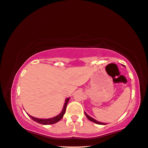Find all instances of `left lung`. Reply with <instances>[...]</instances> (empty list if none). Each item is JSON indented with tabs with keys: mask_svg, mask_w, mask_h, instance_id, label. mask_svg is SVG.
I'll return each instance as SVG.
<instances>
[{
	"mask_svg": "<svg viewBox=\"0 0 148 148\" xmlns=\"http://www.w3.org/2000/svg\"><path fill=\"white\" fill-rule=\"evenodd\" d=\"M84 113H85V115H86V116L87 117V118H88V120H89L92 121V122H94V123H97V124H100V125H105V123H102V122H98V121H97V120H94V118H91V117L88 116V114H87L86 113V112H84Z\"/></svg>",
	"mask_w": 148,
	"mask_h": 148,
	"instance_id": "left-lung-1",
	"label": "left lung"
}]
</instances>
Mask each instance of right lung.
I'll return each instance as SVG.
<instances>
[{"label": "right lung", "mask_w": 148, "mask_h": 148, "mask_svg": "<svg viewBox=\"0 0 148 148\" xmlns=\"http://www.w3.org/2000/svg\"><path fill=\"white\" fill-rule=\"evenodd\" d=\"M69 100H70L69 98H67L66 100V102L64 103V105L63 110H62V111L61 112V113L59 114V115L55 116V117H54V118H50V119H39V118H34V117L30 116L29 114H28V116L30 117V118L32 119V120H34V122H36L37 123H40V124H42V125L53 124V123H55L59 122V121H60L61 119L63 118V116H64V114H65L66 109V106H67L68 102V101H69Z\"/></svg>", "instance_id": "obj_1"}]
</instances>
